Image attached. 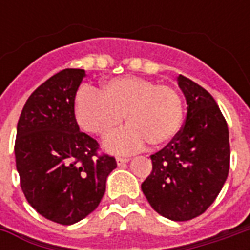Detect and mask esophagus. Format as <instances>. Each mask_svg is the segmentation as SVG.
I'll list each match as a JSON object with an SVG mask.
<instances>
[{
    "instance_id": "1",
    "label": "esophagus",
    "mask_w": 250,
    "mask_h": 250,
    "mask_svg": "<svg viewBox=\"0 0 250 250\" xmlns=\"http://www.w3.org/2000/svg\"><path fill=\"white\" fill-rule=\"evenodd\" d=\"M128 161H130L128 158H123V157L116 158V163H118V166H123V165H125Z\"/></svg>"
}]
</instances>
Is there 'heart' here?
<instances>
[{
  "label": "heart",
  "mask_w": 250,
  "mask_h": 250,
  "mask_svg": "<svg viewBox=\"0 0 250 250\" xmlns=\"http://www.w3.org/2000/svg\"><path fill=\"white\" fill-rule=\"evenodd\" d=\"M123 116L128 127L107 141V150L132 152L146 142L162 146L174 139L182 125V98L175 88L136 76L111 79L99 92L89 87L77 91L75 118L88 134L102 139L114 135Z\"/></svg>",
  "instance_id": "b5f03b06"
}]
</instances>
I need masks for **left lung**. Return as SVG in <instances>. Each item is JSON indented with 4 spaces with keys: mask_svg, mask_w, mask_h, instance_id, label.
<instances>
[{
    "mask_svg": "<svg viewBox=\"0 0 250 250\" xmlns=\"http://www.w3.org/2000/svg\"><path fill=\"white\" fill-rule=\"evenodd\" d=\"M188 115L184 127L161 151L151 155L152 171L142 191L157 213L188 221L206 211L220 194L230 166L229 130L205 88L179 75Z\"/></svg>",
    "mask_w": 250,
    "mask_h": 250,
    "instance_id": "8db88e82",
    "label": "left lung"
}]
</instances>
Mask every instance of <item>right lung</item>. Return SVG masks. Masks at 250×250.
Instances as JSON below:
<instances>
[{
  "instance_id": "1",
  "label": "right lung",
  "mask_w": 250,
  "mask_h": 250,
  "mask_svg": "<svg viewBox=\"0 0 250 250\" xmlns=\"http://www.w3.org/2000/svg\"><path fill=\"white\" fill-rule=\"evenodd\" d=\"M84 69H62L26 100L14 143L20 185L30 206L46 220L72 225L98 208L114 157L79 130L77 88Z\"/></svg>"
}]
</instances>
